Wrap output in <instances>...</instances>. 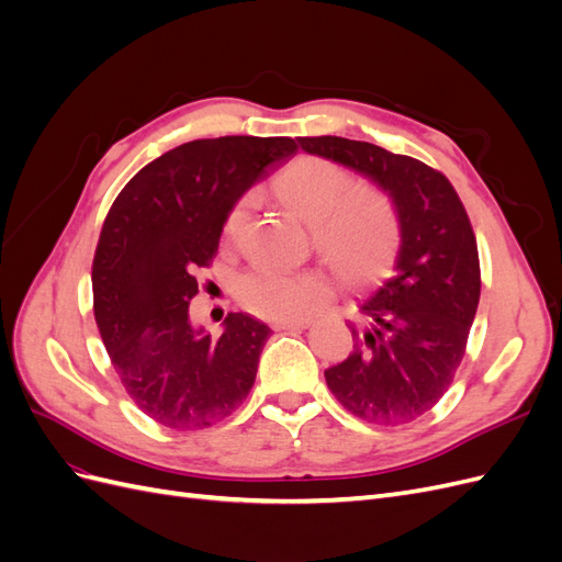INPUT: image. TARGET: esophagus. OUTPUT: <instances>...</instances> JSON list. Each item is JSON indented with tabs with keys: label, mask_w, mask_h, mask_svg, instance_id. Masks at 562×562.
I'll return each mask as SVG.
<instances>
[{
	"label": "esophagus",
	"mask_w": 562,
	"mask_h": 562,
	"mask_svg": "<svg viewBox=\"0 0 562 562\" xmlns=\"http://www.w3.org/2000/svg\"><path fill=\"white\" fill-rule=\"evenodd\" d=\"M312 326V321H307V318H300V321H274L271 323V328L274 330H304V328H310Z\"/></svg>",
	"instance_id": "esophagus-1"
}]
</instances>
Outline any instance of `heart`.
Returning a JSON list of instances; mask_svg holds the SVG:
<instances>
[{
	"mask_svg": "<svg viewBox=\"0 0 562 562\" xmlns=\"http://www.w3.org/2000/svg\"><path fill=\"white\" fill-rule=\"evenodd\" d=\"M281 206L312 225V239L335 277L349 288L378 285L394 269L401 248V220L391 199L375 187H356L337 164L321 157H297L274 176ZM234 209L227 232L241 223ZM236 297L252 314L293 321L312 314L328 300V283L318 274L248 271L236 283Z\"/></svg>",
	"mask_w": 562,
	"mask_h": 562,
	"instance_id": "obj_1",
	"label": "heart"
}]
</instances>
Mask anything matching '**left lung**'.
Here are the masks:
<instances>
[{
  "label": "left lung",
  "instance_id": "left-lung-1",
  "mask_svg": "<svg viewBox=\"0 0 562 562\" xmlns=\"http://www.w3.org/2000/svg\"><path fill=\"white\" fill-rule=\"evenodd\" d=\"M297 143L375 182L398 213L396 274L361 304L363 323H349L353 351L326 370L351 415L398 427L429 413L462 363L481 300L469 215L450 180L413 157L337 135Z\"/></svg>",
  "mask_w": 562,
  "mask_h": 562
}]
</instances>
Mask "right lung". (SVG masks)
Here are the masks:
<instances>
[{
  "label": "right lung",
  "instance_id": "1",
  "mask_svg": "<svg viewBox=\"0 0 562 562\" xmlns=\"http://www.w3.org/2000/svg\"><path fill=\"white\" fill-rule=\"evenodd\" d=\"M295 151L293 138L192 140L140 168L112 203L93 314L126 394L166 429L213 427L248 396L271 330L244 312L227 314L220 337L194 328V274L215 258L236 201Z\"/></svg>",
  "mask_w": 562,
  "mask_h": 562
}]
</instances>
